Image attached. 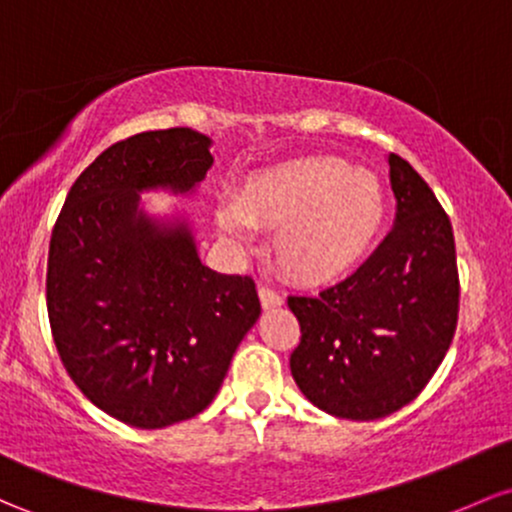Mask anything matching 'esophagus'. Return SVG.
<instances>
[{"label": "esophagus", "mask_w": 512, "mask_h": 512, "mask_svg": "<svg viewBox=\"0 0 512 512\" xmlns=\"http://www.w3.org/2000/svg\"><path fill=\"white\" fill-rule=\"evenodd\" d=\"M260 303L262 308H279L284 303V299L277 294V291L269 289V286H260Z\"/></svg>", "instance_id": "obj_1"}]
</instances>
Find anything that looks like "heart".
<instances>
[{"label": "heart", "instance_id": "b5f03b06", "mask_svg": "<svg viewBox=\"0 0 512 512\" xmlns=\"http://www.w3.org/2000/svg\"><path fill=\"white\" fill-rule=\"evenodd\" d=\"M218 211V226L238 238L243 223L277 230L274 265L303 286L345 277L372 250L386 221V189L369 170L333 155H308L252 174Z\"/></svg>", "mask_w": 512, "mask_h": 512}]
</instances>
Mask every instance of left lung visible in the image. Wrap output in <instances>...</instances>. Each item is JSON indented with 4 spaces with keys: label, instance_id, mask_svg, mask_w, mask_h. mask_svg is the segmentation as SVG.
<instances>
[{
    "label": "left lung",
    "instance_id": "left-lung-1",
    "mask_svg": "<svg viewBox=\"0 0 512 512\" xmlns=\"http://www.w3.org/2000/svg\"><path fill=\"white\" fill-rule=\"evenodd\" d=\"M396 226L345 282L289 296L301 325L291 374L320 411L384 418L411 403L452 345L459 272L452 223L423 177L389 155Z\"/></svg>",
    "mask_w": 512,
    "mask_h": 512
}]
</instances>
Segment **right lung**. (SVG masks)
Instances as JSON below:
<instances>
[{
  "mask_svg": "<svg viewBox=\"0 0 512 512\" xmlns=\"http://www.w3.org/2000/svg\"><path fill=\"white\" fill-rule=\"evenodd\" d=\"M211 140L145 131L106 148L72 184L48 250L46 301L67 374L133 428H165L213 401L260 318L255 282L201 265L187 223H157L138 192H192Z\"/></svg>",
  "mask_w": 512,
  "mask_h": 512,
  "instance_id": "1",
  "label": "right lung"
}]
</instances>
